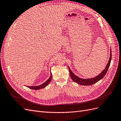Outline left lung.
Returning <instances> with one entry per match:
<instances>
[{"mask_svg":"<svg viewBox=\"0 0 121 121\" xmlns=\"http://www.w3.org/2000/svg\"><path fill=\"white\" fill-rule=\"evenodd\" d=\"M112 60V51H111V52H110V57L109 59V60L108 61V63L107 64V65H106V67L105 69L103 70V71L100 73L99 74L98 76H96L95 78H87V79H83L81 78H79L76 76L73 72L71 70H70V68L69 67V74L70 77H71L72 80L76 82L77 84L82 85V86H89V85H91L93 84H95L99 80H101V79H102L105 76V74H106L108 69H109L110 63H111V61Z\"/></svg>","mask_w":121,"mask_h":121,"instance_id":"8db88e82","label":"left lung"}]
</instances>
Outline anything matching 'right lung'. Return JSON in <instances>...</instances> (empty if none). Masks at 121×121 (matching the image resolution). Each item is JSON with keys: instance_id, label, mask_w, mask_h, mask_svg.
<instances>
[{"instance_id": "1", "label": "right lung", "mask_w": 121, "mask_h": 121, "mask_svg": "<svg viewBox=\"0 0 121 121\" xmlns=\"http://www.w3.org/2000/svg\"><path fill=\"white\" fill-rule=\"evenodd\" d=\"M52 73H51V76H50V77L49 78L48 80L45 82L43 83V84H41L39 86H27V87H28V88H30V89H31L32 90H36L43 89L45 86H47L49 84V83L51 82V81L52 80Z\"/></svg>"}]
</instances>
